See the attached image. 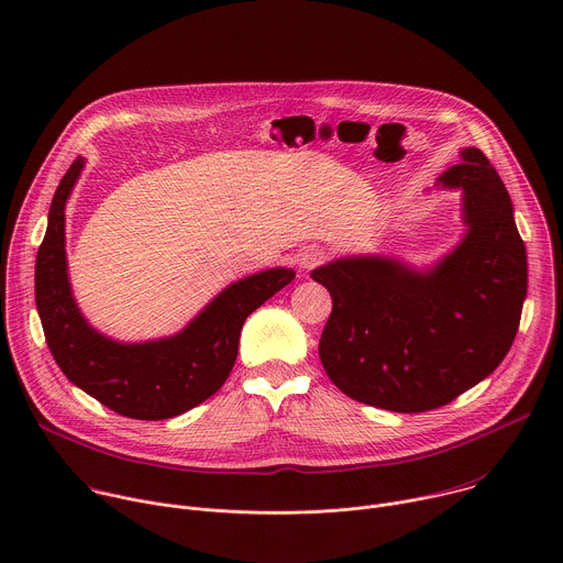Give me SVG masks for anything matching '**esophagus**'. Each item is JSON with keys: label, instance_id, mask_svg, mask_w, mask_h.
<instances>
[{"label": "esophagus", "instance_id": "obj_1", "mask_svg": "<svg viewBox=\"0 0 563 563\" xmlns=\"http://www.w3.org/2000/svg\"><path fill=\"white\" fill-rule=\"evenodd\" d=\"M325 256H323V250H318V247H307L305 252H300V256H298V263H300V267L302 269H311V267H316L320 261H323Z\"/></svg>", "mask_w": 563, "mask_h": 563}]
</instances>
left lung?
Returning a JSON list of instances; mask_svg holds the SVG:
<instances>
[{
    "label": "left lung",
    "mask_w": 563,
    "mask_h": 563,
    "mask_svg": "<svg viewBox=\"0 0 563 563\" xmlns=\"http://www.w3.org/2000/svg\"><path fill=\"white\" fill-rule=\"evenodd\" d=\"M459 155L437 187L461 191L467 229L439 263L347 256L311 272L332 296L320 363L361 404L404 415L448 406L490 376L517 336L528 258L515 207L484 153Z\"/></svg>",
    "instance_id": "left-lung-1"
}]
</instances>
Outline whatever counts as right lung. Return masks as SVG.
<instances>
[{
    "label": "right lung",
    "instance_id": "add662e5",
    "mask_svg": "<svg viewBox=\"0 0 563 563\" xmlns=\"http://www.w3.org/2000/svg\"><path fill=\"white\" fill-rule=\"evenodd\" d=\"M85 163L77 157L64 174L35 261V305L46 345L64 376L109 410L140 421L185 415L222 387L247 316L289 285L296 272L274 267L231 283L167 339L120 343L100 334L73 298L64 250V209Z\"/></svg>",
    "mask_w": 563,
    "mask_h": 563
}]
</instances>
